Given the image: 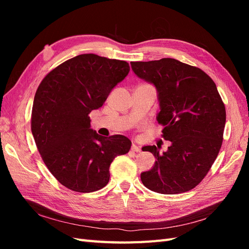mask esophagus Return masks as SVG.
I'll return each mask as SVG.
<instances>
[{"label": "esophagus", "instance_id": "esophagus-1", "mask_svg": "<svg viewBox=\"0 0 249 249\" xmlns=\"http://www.w3.org/2000/svg\"><path fill=\"white\" fill-rule=\"evenodd\" d=\"M131 149H132V152H135V153H140L141 152V148L136 144H133Z\"/></svg>", "mask_w": 249, "mask_h": 249}]
</instances>
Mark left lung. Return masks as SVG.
I'll list each match as a JSON object with an SVG mask.
<instances>
[{
    "label": "left lung",
    "instance_id": "obj_1",
    "mask_svg": "<svg viewBox=\"0 0 249 249\" xmlns=\"http://www.w3.org/2000/svg\"><path fill=\"white\" fill-rule=\"evenodd\" d=\"M136 76L158 92V123L163 138L171 142L166 152L147 145L154 167L141 173L143 185L161 194H178L196 187L219 153L225 125V107L214 81L198 67L172 58L131 62Z\"/></svg>",
    "mask_w": 249,
    "mask_h": 249
}]
</instances>
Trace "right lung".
Returning a JSON list of instances; mask_svg holds the SVG:
<instances>
[{"instance_id":"1","label":"right lung","mask_w":249,"mask_h":249,"mask_svg":"<svg viewBox=\"0 0 249 249\" xmlns=\"http://www.w3.org/2000/svg\"><path fill=\"white\" fill-rule=\"evenodd\" d=\"M129 71L125 61L83 54L50 71L36 90L31 116L36 146L52 175L72 191L102 189L114 158L129 153V138L100 136L90 129L89 117Z\"/></svg>"}]
</instances>
